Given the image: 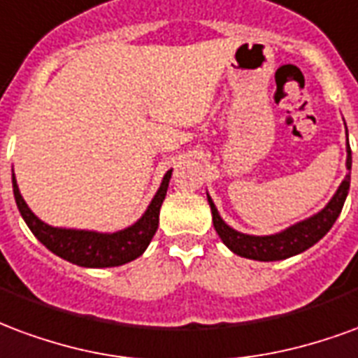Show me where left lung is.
<instances>
[{"instance_id":"obj_1","label":"left lung","mask_w":358,"mask_h":358,"mask_svg":"<svg viewBox=\"0 0 358 358\" xmlns=\"http://www.w3.org/2000/svg\"><path fill=\"white\" fill-rule=\"evenodd\" d=\"M347 169H351V148H347ZM349 182H351V176L347 173L338 192L334 194V198L328 202L324 210L318 211L317 215L305 219L301 223H296L282 233L271 234V236H250V234H242L231 229L221 219L217 208L208 196L211 215H213V227L217 231L219 238L223 240V244L240 257H248V259H255V262L286 259V257L301 254L307 248L317 244L318 240L332 229L336 219L340 217L341 208H343L347 192H349Z\"/></svg>"}]
</instances>
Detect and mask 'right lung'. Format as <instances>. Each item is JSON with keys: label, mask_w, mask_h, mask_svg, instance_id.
Segmentation results:
<instances>
[{"label": "right lung", "mask_w": 358, "mask_h": 358, "mask_svg": "<svg viewBox=\"0 0 358 358\" xmlns=\"http://www.w3.org/2000/svg\"><path fill=\"white\" fill-rule=\"evenodd\" d=\"M169 179H171V169L164 176L160 189L152 198L145 215L135 225L112 234L57 229V227H49L47 223H43L41 219L34 215L32 210L26 206L24 198L20 196L15 173H13V192H15L18 211L26 221L28 229L55 255H59L74 265H80V267H118V265L137 259L150 244V240L158 229L160 208L166 198V192H168Z\"/></svg>", "instance_id": "obj_1"}]
</instances>
